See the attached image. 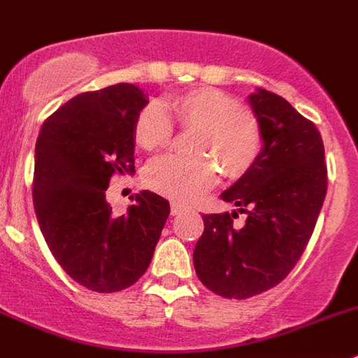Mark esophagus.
<instances>
[{
    "mask_svg": "<svg viewBox=\"0 0 358 358\" xmlns=\"http://www.w3.org/2000/svg\"><path fill=\"white\" fill-rule=\"evenodd\" d=\"M182 210H185V207H183L182 203H178V201H173V203H171V214H173V216H178Z\"/></svg>",
    "mask_w": 358,
    "mask_h": 358,
    "instance_id": "esophagus-1",
    "label": "esophagus"
}]
</instances>
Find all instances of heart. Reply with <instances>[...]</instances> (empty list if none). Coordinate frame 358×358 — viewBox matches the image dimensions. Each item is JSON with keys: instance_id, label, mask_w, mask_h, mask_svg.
Here are the masks:
<instances>
[{"instance_id": "heart-1", "label": "heart", "mask_w": 358, "mask_h": 358, "mask_svg": "<svg viewBox=\"0 0 358 358\" xmlns=\"http://www.w3.org/2000/svg\"><path fill=\"white\" fill-rule=\"evenodd\" d=\"M171 115L183 127H194L192 157L166 155L145 169L149 187L169 198L191 201L217 180V166L231 178L245 175L263 145L261 127L229 93L196 88L164 104L144 106L135 119V138L145 149L166 148L173 138Z\"/></svg>"}]
</instances>
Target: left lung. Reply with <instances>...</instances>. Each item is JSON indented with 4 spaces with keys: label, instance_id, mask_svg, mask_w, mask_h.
Wrapping results in <instances>:
<instances>
[{
    "label": "left lung",
    "instance_id": "left-lung-1",
    "mask_svg": "<svg viewBox=\"0 0 358 358\" xmlns=\"http://www.w3.org/2000/svg\"><path fill=\"white\" fill-rule=\"evenodd\" d=\"M248 102L263 145L222 200L232 214H205L192 261L198 278L227 299H247L287 278L303 256L326 196L324 144L315 124L288 101L257 88ZM248 214L243 227L231 217Z\"/></svg>",
    "mask_w": 358,
    "mask_h": 358
}]
</instances>
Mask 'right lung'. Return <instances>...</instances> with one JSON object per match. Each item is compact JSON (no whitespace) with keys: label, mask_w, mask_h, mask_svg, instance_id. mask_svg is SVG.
Segmentation results:
<instances>
[{"label":"right lung","mask_w":358,"mask_h":358,"mask_svg":"<svg viewBox=\"0 0 358 358\" xmlns=\"http://www.w3.org/2000/svg\"><path fill=\"white\" fill-rule=\"evenodd\" d=\"M148 102L127 83L80 93L37 136V222L59 265L88 290L111 294L138 281L169 216V201L151 191L135 194L122 216L106 200L115 173H135V119Z\"/></svg>","instance_id":"1"}]
</instances>
